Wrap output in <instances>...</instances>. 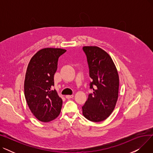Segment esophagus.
Segmentation results:
<instances>
[{"mask_svg":"<svg viewBox=\"0 0 153 153\" xmlns=\"http://www.w3.org/2000/svg\"><path fill=\"white\" fill-rule=\"evenodd\" d=\"M73 97H74V95H66V98L68 99L73 98Z\"/></svg>","mask_w":153,"mask_h":153,"instance_id":"esophagus-1","label":"esophagus"}]
</instances>
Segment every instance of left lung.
Returning a JSON list of instances; mask_svg holds the SVG:
<instances>
[{
    "instance_id": "left-lung-1",
    "label": "left lung",
    "mask_w": 153,
    "mask_h": 153,
    "mask_svg": "<svg viewBox=\"0 0 153 153\" xmlns=\"http://www.w3.org/2000/svg\"><path fill=\"white\" fill-rule=\"evenodd\" d=\"M83 50L92 79L90 87L94 92L82 107V114L90 121L99 122L107 119L116 106L119 76L113 60L105 51L95 46H84Z\"/></svg>"
}]
</instances>
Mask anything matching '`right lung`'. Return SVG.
Instances as JSON below:
<instances>
[{
    "label": "right lung",
    "mask_w": 153,
    "mask_h": 153,
    "mask_svg": "<svg viewBox=\"0 0 153 153\" xmlns=\"http://www.w3.org/2000/svg\"><path fill=\"white\" fill-rule=\"evenodd\" d=\"M66 51L61 48H43L28 63L24 81L25 97L31 113L42 122H51L60 114L62 100L53 86L58 58Z\"/></svg>",
    "instance_id": "1"
}]
</instances>
